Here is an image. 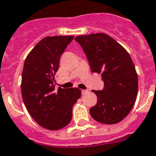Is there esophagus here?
Instances as JSON below:
<instances>
[{"instance_id":"1","label":"esophagus","mask_w":156,"mask_h":156,"mask_svg":"<svg viewBox=\"0 0 156 156\" xmlns=\"http://www.w3.org/2000/svg\"><path fill=\"white\" fill-rule=\"evenodd\" d=\"M87 92H88V90H82V94H87Z\"/></svg>"}]
</instances>
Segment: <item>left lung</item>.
<instances>
[{
    "label": "left lung",
    "mask_w": 156,
    "mask_h": 156,
    "mask_svg": "<svg viewBox=\"0 0 156 156\" xmlns=\"http://www.w3.org/2000/svg\"><path fill=\"white\" fill-rule=\"evenodd\" d=\"M82 46L91 71L102 74L104 87L92 90L98 98L90 109L91 117L104 124H115L130 113L138 92V76L126 50L106 34L82 35L74 38Z\"/></svg>",
    "instance_id": "left-lung-1"
}]
</instances>
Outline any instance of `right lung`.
I'll return each instance as SVG.
<instances>
[{"mask_svg": "<svg viewBox=\"0 0 156 156\" xmlns=\"http://www.w3.org/2000/svg\"><path fill=\"white\" fill-rule=\"evenodd\" d=\"M74 36L46 37L28 54L21 78L25 106L41 126L55 131L71 121L73 107L81 97L78 88L55 90L54 74L60 58Z\"/></svg>", "mask_w": 156, "mask_h": 156, "instance_id": "add662e5", "label": "right lung"}]
</instances>
